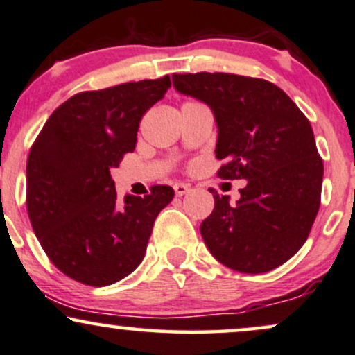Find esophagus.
Returning a JSON list of instances; mask_svg holds the SVG:
<instances>
[{
  "mask_svg": "<svg viewBox=\"0 0 355 355\" xmlns=\"http://www.w3.org/2000/svg\"><path fill=\"white\" fill-rule=\"evenodd\" d=\"M191 191V187L184 184V182H176L174 184V193H176V196H184Z\"/></svg>",
  "mask_w": 355,
  "mask_h": 355,
  "instance_id": "obj_1",
  "label": "esophagus"
}]
</instances>
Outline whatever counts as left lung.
Instances as JSON below:
<instances>
[{"label":"left lung","mask_w":355,"mask_h":355,"mask_svg":"<svg viewBox=\"0 0 355 355\" xmlns=\"http://www.w3.org/2000/svg\"><path fill=\"white\" fill-rule=\"evenodd\" d=\"M179 93L214 112L220 179H245L237 204L214 196L201 224L220 264L245 274L289 261L309 237L320 206L324 164L309 119L281 87L231 73L173 74Z\"/></svg>","instance_id":"8db88e82"}]
</instances>
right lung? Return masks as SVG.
Masks as SVG:
<instances>
[{"label": "right lung", "mask_w": 355, "mask_h": 355, "mask_svg": "<svg viewBox=\"0 0 355 355\" xmlns=\"http://www.w3.org/2000/svg\"><path fill=\"white\" fill-rule=\"evenodd\" d=\"M169 76L83 91L58 106L33 143L26 207L49 261L81 284L121 281L143 261L154 220L173 201L171 186L118 201L111 169L132 153L144 112L166 94Z\"/></svg>", "instance_id": "add662e5"}]
</instances>
